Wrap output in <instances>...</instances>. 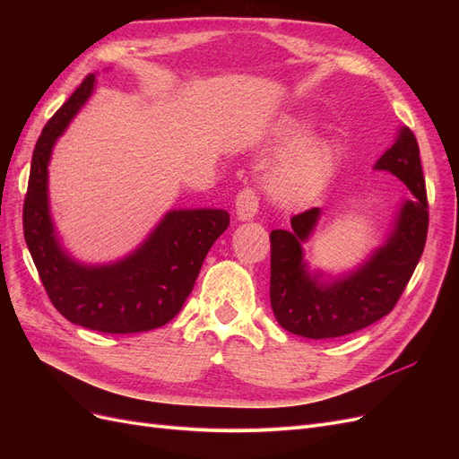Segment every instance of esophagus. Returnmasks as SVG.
Returning a JSON list of instances; mask_svg holds the SVG:
<instances>
[{"mask_svg":"<svg viewBox=\"0 0 459 459\" xmlns=\"http://www.w3.org/2000/svg\"><path fill=\"white\" fill-rule=\"evenodd\" d=\"M258 212V193L253 187H245L235 199V214L239 220H253Z\"/></svg>","mask_w":459,"mask_h":459,"instance_id":"obj_1","label":"esophagus"}]
</instances>
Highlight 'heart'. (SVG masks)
<instances>
[{
    "label": "heart",
    "instance_id": "heart-1",
    "mask_svg": "<svg viewBox=\"0 0 459 459\" xmlns=\"http://www.w3.org/2000/svg\"><path fill=\"white\" fill-rule=\"evenodd\" d=\"M337 151L329 140L304 142L277 160L268 176L272 195L281 203H300L314 197L335 170Z\"/></svg>",
    "mask_w": 459,
    "mask_h": 459
}]
</instances>
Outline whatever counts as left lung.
<instances>
[{
	"mask_svg": "<svg viewBox=\"0 0 459 459\" xmlns=\"http://www.w3.org/2000/svg\"><path fill=\"white\" fill-rule=\"evenodd\" d=\"M402 179L411 199L402 204L393 233L359 268L331 283L310 275L300 243L310 238L319 208L290 218L293 230H273L270 302L280 325L308 339H333L364 329L391 312L423 255L429 203L420 145L410 128H402L394 145L375 162Z\"/></svg>",
	"mask_w": 459,
	"mask_h": 459,
	"instance_id": "left-lung-1",
	"label": "left lung"
}]
</instances>
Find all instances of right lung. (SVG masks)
Wrapping results in <instances>:
<instances>
[{
	"mask_svg": "<svg viewBox=\"0 0 459 459\" xmlns=\"http://www.w3.org/2000/svg\"><path fill=\"white\" fill-rule=\"evenodd\" d=\"M93 86L95 76L88 74L38 137L22 206L24 241L51 304L68 322L101 333H142L162 327L182 310L230 214L218 208L170 211L140 248L107 266H84L68 256L49 214L48 164Z\"/></svg>",
	"mask_w": 459,
	"mask_h": 459,
	"instance_id": "right-lung-1",
	"label": "right lung"
}]
</instances>
